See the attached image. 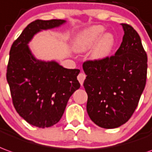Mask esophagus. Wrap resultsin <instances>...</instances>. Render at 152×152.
<instances>
[{
	"label": "esophagus",
	"instance_id": "34e87169",
	"mask_svg": "<svg viewBox=\"0 0 152 152\" xmlns=\"http://www.w3.org/2000/svg\"><path fill=\"white\" fill-rule=\"evenodd\" d=\"M86 75L84 74L83 72H80L78 75V76H77V79H78V80H79V82L80 83V85L82 86L84 83V80H85V79H86Z\"/></svg>",
	"mask_w": 152,
	"mask_h": 152
}]
</instances>
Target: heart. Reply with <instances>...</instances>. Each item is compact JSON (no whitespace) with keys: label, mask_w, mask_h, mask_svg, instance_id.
I'll return each mask as SVG.
<instances>
[{"label":"heart","mask_w":152,"mask_h":152,"mask_svg":"<svg viewBox=\"0 0 152 152\" xmlns=\"http://www.w3.org/2000/svg\"><path fill=\"white\" fill-rule=\"evenodd\" d=\"M102 25H92L80 32L73 43L74 49L82 53L91 49V58L96 61H102L109 58L115 47V37L113 34L106 32Z\"/></svg>","instance_id":"b5f03b06"}]
</instances>
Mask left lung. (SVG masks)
<instances>
[{
  "instance_id": "left-lung-1",
  "label": "left lung",
  "mask_w": 152,
  "mask_h": 152,
  "mask_svg": "<svg viewBox=\"0 0 152 152\" xmlns=\"http://www.w3.org/2000/svg\"><path fill=\"white\" fill-rule=\"evenodd\" d=\"M121 25L124 35L115 54L83 63L87 113L96 125L107 129L128 122L146 86L147 57L141 38L131 25Z\"/></svg>"
}]
</instances>
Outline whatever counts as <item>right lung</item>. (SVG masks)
Listing matches in <instances>:
<instances>
[{"label": "right lung", "mask_w": 152, "mask_h": 152, "mask_svg": "<svg viewBox=\"0 0 152 152\" xmlns=\"http://www.w3.org/2000/svg\"><path fill=\"white\" fill-rule=\"evenodd\" d=\"M64 20L33 21L10 51L6 79L17 113L28 124L48 128L59 122L72 94L80 86L79 69H66L57 61L39 60L28 43L37 33L57 28Z\"/></svg>", "instance_id": "obj_1"}]
</instances>
